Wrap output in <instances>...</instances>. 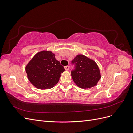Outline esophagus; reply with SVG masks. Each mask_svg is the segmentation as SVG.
Returning a JSON list of instances; mask_svg holds the SVG:
<instances>
[{"instance_id":"esophagus-1","label":"esophagus","mask_w":133,"mask_h":133,"mask_svg":"<svg viewBox=\"0 0 133 133\" xmlns=\"http://www.w3.org/2000/svg\"><path fill=\"white\" fill-rule=\"evenodd\" d=\"M64 69H65V70H68L69 69V66H64Z\"/></svg>"}]
</instances>
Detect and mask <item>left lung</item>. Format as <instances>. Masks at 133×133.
Segmentation results:
<instances>
[{
	"label": "left lung",
	"mask_w": 133,
	"mask_h": 133,
	"mask_svg": "<svg viewBox=\"0 0 133 133\" xmlns=\"http://www.w3.org/2000/svg\"><path fill=\"white\" fill-rule=\"evenodd\" d=\"M75 69L71 76L76 85L80 88L88 89L95 86L101 78L99 68L94 60L83 54L77 55L72 60Z\"/></svg>",
	"instance_id": "obj_1"
}]
</instances>
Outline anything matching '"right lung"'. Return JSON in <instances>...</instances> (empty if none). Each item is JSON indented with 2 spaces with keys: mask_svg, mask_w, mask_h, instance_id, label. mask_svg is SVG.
<instances>
[{
  "mask_svg": "<svg viewBox=\"0 0 133 133\" xmlns=\"http://www.w3.org/2000/svg\"><path fill=\"white\" fill-rule=\"evenodd\" d=\"M65 70L50 51L38 52L25 66L28 79L39 89H49L59 82L61 73Z\"/></svg>",
  "mask_w": 133,
  "mask_h": 133,
  "instance_id": "right-lung-1",
  "label": "right lung"
}]
</instances>
